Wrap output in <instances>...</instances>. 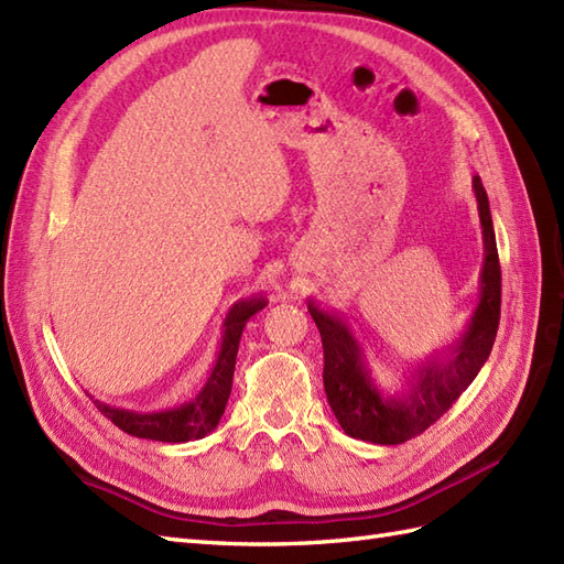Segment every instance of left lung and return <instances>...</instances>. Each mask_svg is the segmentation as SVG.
Returning <instances> with one entry per match:
<instances>
[{"label": "left lung", "instance_id": "left-lung-1", "mask_svg": "<svg viewBox=\"0 0 564 564\" xmlns=\"http://www.w3.org/2000/svg\"><path fill=\"white\" fill-rule=\"evenodd\" d=\"M478 216L482 226L486 261L480 271V303L464 336L442 356L417 365L409 389L401 394H382L365 368V352L350 334L344 317L307 303L324 348V391L346 435L372 444H401L421 435L452 409L486 365L497 326H500L502 271L490 218V204L480 177H474Z\"/></svg>", "mask_w": 564, "mask_h": 564}]
</instances>
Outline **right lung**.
<instances>
[{"instance_id": "right-lung-1", "label": "right lung", "mask_w": 564, "mask_h": 564, "mask_svg": "<svg viewBox=\"0 0 564 564\" xmlns=\"http://www.w3.org/2000/svg\"><path fill=\"white\" fill-rule=\"evenodd\" d=\"M264 305H267L264 297L242 300V303L232 305V310L226 317V324H223V341L218 350V360L214 365L206 387L196 394V399L159 413H134V411L112 409V405L94 401L98 405V411L132 437L155 440V442H189V440H199L208 435V432L216 430L223 411H226V403L232 389L235 358H238V346H240L245 324Z\"/></svg>"}]
</instances>
